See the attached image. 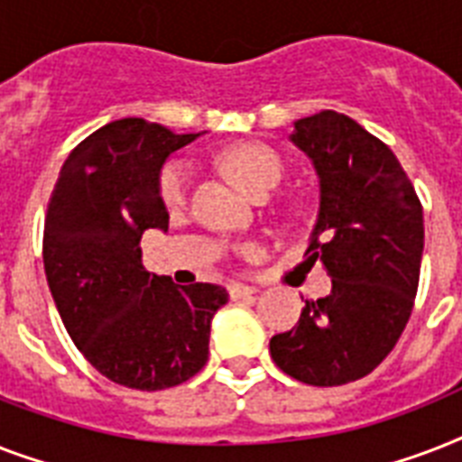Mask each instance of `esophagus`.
Returning a JSON list of instances; mask_svg holds the SVG:
<instances>
[{
	"label": "esophagus",
	"instance_id": "esophagus-1",
	"mask_svg": "<svg viewBox=\"0 0 462 462\" xmlns=\"http://www.w3.org/2000/svg\"><path fill=\"white\" fill-rule=\"evenodd\" d=\"M227 295H230V300H246V297L256 295V290L249 288V285H239V282H235V285L227 288Z\"/></svg>",
	"mask_w": 462,
	"mask_h": 462
}]
</instances>
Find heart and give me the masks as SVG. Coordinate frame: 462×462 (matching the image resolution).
<instances>
[{
	"mask_svg": "<svg viewBox=\"0 0 462 462\" xmlns=\"http://www.w3.org/2000/svg\"><path fill=\"white\" fill-rule=\"evenodd\" d=\"M223 165L256 199H266L281 184L282 174H285L281 155L275 153L271 146H263V143L232 146L223 155ZM187 191L189 165L184 160H167L158 177L160 201L165 203L167 208H180L187 201ZM256 252H259V246L252 245V242H246L237 249L239 256H245V259H252Z\"/></svg>",
	"mask_w": 462,
	"mask_h": 462,
	"instance_id": "b5f03b06",
	"label": "heart"
}]
</instances>
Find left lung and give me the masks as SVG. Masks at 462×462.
Wrapping results in <instances>:
<instances>
[{"instance_id":"obj_1","label":"left lung","mask_w":462,"mask_h":462,"mask_svg":"<svg viewBox=\"0 0 462 462\" xmlns=\"http://www.w3.org/2000/svg\"><path fill=\"white\" fill-rule=\"evenodd\" d=\"M290 139L311 158L321 187L304 256L321 259L333 288L309 300L295 328L271 337V357L309 386H343L372 374L408 326L422 203L393 151L347 115L297 119Z\"/></svg>"}]
</instances>
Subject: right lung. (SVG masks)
<instances>
[{
  "label": "right lung",
  "instance_id": "add662e5",
  "mask_svg": "<svg viewBox=\"0 0 462 462\" xmlns=\"http://www.w3.org/2000/svg\"><path fill=\"white\" fill-rule=\"evenodd\" d=\"M201 134H172L141 117L83 139L61 165L42 235V261L64 328L81 355L119 386H180L208 362L220 285L177 288L148 273L141 235L167 230L160 167Z\"/></svg>",
  "mask_w": 462,
  "mask_h": 462
}]
</instances>
